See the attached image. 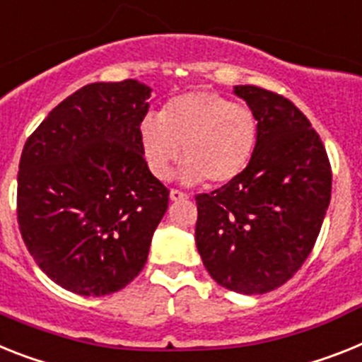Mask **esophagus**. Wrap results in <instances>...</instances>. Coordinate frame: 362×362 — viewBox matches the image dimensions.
<instances>
[{"label": "esophagus", "mask_w": 362, "mask_h": 362, "mask_svg": "<svg viewBox=\"0 0 362 362\" xmlns=\"http://www.w3.org/2000/svg\"><path fill=\"white\" fill-rule=\"evenodd\" d=\"M169 197H171V200H186L189 195H187V193H184V191H180V189H171Z\"/></svg>", "instance_id": "1"}]
</instances>
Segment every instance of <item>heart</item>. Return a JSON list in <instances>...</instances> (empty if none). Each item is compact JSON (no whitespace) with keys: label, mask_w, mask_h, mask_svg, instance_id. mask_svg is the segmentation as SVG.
Returning a JSON list of instances; mask_svg holds the SVG:
<instances>
[{"label":"heart","mask_w":362,"mask_h":362,"mask_svg":"<svg viewBox=\"0 0 362 362\" xmlns=\"http://www.w3.org/2000/svg\"><path fill=\"white\" fill-rule=\"evenodd\" d=\"M259 124L252 108L211 92H187L147 114L139 124L145 162L167 178L184 156V180L226 184L238 178L256 153Z\"/></svg>","instance_id":"1"}]
</instances>
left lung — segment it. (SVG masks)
<instances>
[{
    "label": "left lung",
    "instance_id": "obj_1",
    "mask_svg": "<svg viewBox=\"0 0 362 362\" xmlns=\"http://www.w3.org/2000/svg\"><path fill=\"white\" fill-rule=\"evenodd\" d=\"M259 124L256 153L238 178L195 197V241L209 276L241 294L289 281L311 254L331 199L320 136L284 95L235 86Z\"/></svg>",
    "mask_w": 362,
    "mask_h": 362
}]
</instances>
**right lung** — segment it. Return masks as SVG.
<instances>
[{
	"label": "right lung",
	"mask_w": 362,
	"mask_h": 362,
	"mask_svg": "<svg viewBox=\"0 0 362 362\" xmlns=\"http://www.w3.org/2000/svg\"><path fill=\"white\" fill-rule=\"evenodd\" d=\"M151 88H81L27 138L18 224L36 265L81 296L117 293L144 270L169 189L148 171L139 124Z\"/></svg>",
	"instance_id": "1"
}]
</instances>
